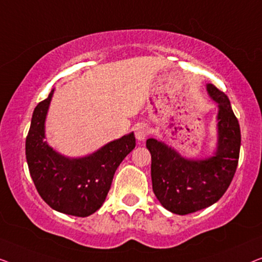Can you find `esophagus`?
Listing matches in <instances>:
<instances>
[{"mask_svg": "<svg viewBox=\"0 0 262 262\" xmlns=\"http://www.w3.org/2000/svg\"><path fill=\"white\" fill-rule=\"evenodd\" d=\"M148 127L145 126V124H140L135 128V138L138 141L143 142L146 140L147 136H148Z\"/></svg>", "mask_w": 262, "mask_h": 262, "instance_id": "1", "label": "esophagus"}]
</instances>
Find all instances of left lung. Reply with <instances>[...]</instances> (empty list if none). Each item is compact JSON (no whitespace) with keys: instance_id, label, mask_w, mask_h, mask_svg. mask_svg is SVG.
Masks as SVG:
<instances>
[{"instance_id":"8db88e82","label":"left lung","mask_w":262,"mask_h":262,"mask_svg":"<svg viewBox=\"0 0 262 262\" xmlns=\"http://www.w3.org/2000/svg\"><path fill=\"white\" fill-rule=\"evenodd\" d=\"M217 103V141L212 156L185 158L158 139H147L152 156L153 192L160 204L177 215H187L212 205L223 196L236 171L241 146L240 124L227 95L206 84Z\"/></svg>"}]
</instances>
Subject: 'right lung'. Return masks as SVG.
<instances>
[{
  "instance_id": "1",
  "label": "right lung",
  "mask_w": 262,
  "mask_h": 262,
  "mask_svg": "<svg viewBox=\"0 0 262 262\" xmlns=\"http://www.w3.org/2000/svg\"><path fill=\"white\" fill-rule=\"evenodd\" d=\"M54 89L33 112L26 139V159L34 185L56 211L86 217L104 203L115 171L135 147L134 133L80 158L65 157L46 141L45 123Z\"/></svg>"
}]
</instances>
